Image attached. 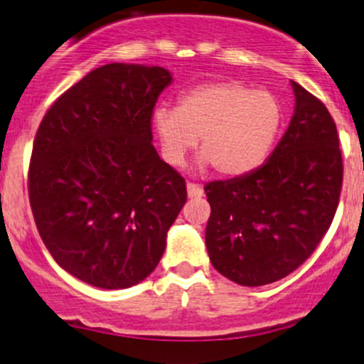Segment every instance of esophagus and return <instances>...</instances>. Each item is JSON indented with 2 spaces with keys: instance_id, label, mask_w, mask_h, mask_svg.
Wrapping results in <instances>:
<instances>
[{
  "instance_id": "34e87169",
  "label": "esophagus",
  "mask_w": 364,
  "mask_h": 364,
  "mask_svg": "<svg viewBox=\"0 0 364 364\" xmlns=\"http://www.w3.org/2000/svg\"><path fill=\"white\" fill-rule=\"evenodd\" d=\"M186 192H188V197L197 199V197H203L204 190H203V186L196 185V183H186Z\"/></svg>"
}]
</instances>
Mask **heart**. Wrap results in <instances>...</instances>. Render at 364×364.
I'll return each mask as SVG.
<instances>
[{
  "instance_id": "1",
  "label": "heart",
  "mask_w": 364,
  "mask_h": 364,
  "mask_svg": "<svg viewBox=\"0 0 364 364\" xmlns=\"http://www.w3.org/2000/svg\"><path fill=\"white\" fill-rule=\"evenodd\" d=\"M279 126L276 97L238 81L193 87L183 94L178 110L158 108L153 114V128L168 164L179 167L200 136V161L211 164L225 178H238L259 167Z\"/></svg>"
}]
</instances>
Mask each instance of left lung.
<instances>
[{"label": "left lung", "mask_w": 364, "mask_h": 364, "mask_svg": "<svg viewBox=\"0 0 364 364\" xmlns=\"http://www.w3.org/2000/svg\"><path fill=\"white\" fill-rule=\"evenodd\" d=\"M295 112L256 171L204 186L211 215L210 261L242 287L276 283L297 270L331 228L343 183L338 129L326 105L291 81Z\"/></svg>", "instance_id": "obj_1"}]
</instances>
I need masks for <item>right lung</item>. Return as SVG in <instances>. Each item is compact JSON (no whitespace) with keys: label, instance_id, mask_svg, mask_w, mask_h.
<instances>
[{"label":"right lung","instance_id":"add662e5","mask_svg":"<svg viewBox=\"0 0 364 364\" xmlns=\"http://www.w3.org/2000/svg\"><path fill=\"white\" fill-rule=\"evenodd\" d=\"M164 67L108 63L46 112L31 151L28 196L53 259L105 290L139 284L156 268L186 183L153 146Z\"/></svg>","mask_w":364,"mask_h":364}]
</instances>
